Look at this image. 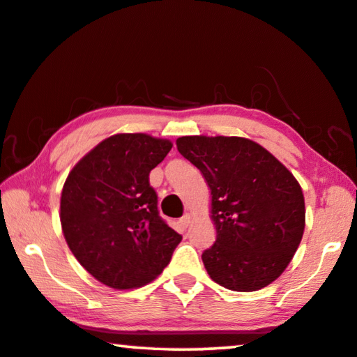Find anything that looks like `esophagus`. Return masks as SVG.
Returning a JSON list of instances; mask_svg holds the SVG:
<instances>
[{"instance_id": "34e87169", "label": "esophagus", "mask_w": 357, "mask_h": 357, "mask_svg": "<svg viewBox=\"0 0 357 357\" xmlns=\"http://www.w3.org/2000/svg\"><path fill=\"white\" fill-rule=\"evenodd\" d=\"M190 222H192L190 214H185V216H183V218L179 219V224H181V227H183V229H188L189 225H190Z\"/></svg>"}]
</instances>
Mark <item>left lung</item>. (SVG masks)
<instances>
[{
	"label": "left lung",
	"mask_w": 357,
	"mask_h": 357,
	"mask_svg": "<svg viewBox=\"0 0 357 357\" xmlns=\"http://www.w3.org/2000/svg\"><path fill=\"white\" fill-rule=\"evenodd\" d=\"M176 146L211 190L216 241L202 254L208 275L236 292L268 286L302 241L301 184L278 158L248 138L181 137Z\"/></svg>",
	"instance_id": "1"
}]
</instances>
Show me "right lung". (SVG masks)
I'll return each instance as SVG.
<instances>
[{
    "mask_svg": "<svg viewBox=\"0 0 357 357\" xmlns=\"http://www.w3.org/2000/svg\"><path fill=\"white\" fill-rule=\"evenodd\" d=\"M172 141L117 133L84 155L65 181L60 222L71 252L95 280L135 289L155 280L183 236L158 216L149 173Z\"/></svg>",
    "mask_w": 357,
    "mask_h": 357,
    "instance_id": "add662e5",
    "label": "right lung"
}]
</instances>
